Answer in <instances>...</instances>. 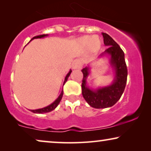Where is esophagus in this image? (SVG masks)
Instances as JSON below:
<instances>
[{
	"mask_svg": "<svg viewBox=\"0 0 151 151\" xmlns=\"http://www.w3.org/2000/svg\"><path fill=\"white\" fill-rule=\"evenodd\" d=\"M82 66V61L80 59H76L72 64V68L73 69H81Z\"/></svg>",
	"mask_w": 151,
	"mask_h": 151,
	"instance_id": "34e87169",
	"label": "esophagus"
}]
</instances>
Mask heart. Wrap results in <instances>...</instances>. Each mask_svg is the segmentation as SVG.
Wrapping results in <instances>:
<instances>
[{"mask_svg": "<svg viewBox=\"0 0 151 151\" xmlns=\"http://www.w3.org/2000/svg\"><path fill=\"white\" fill-rule=\"evenodd\" d=\"M79 42L82 46L84 47H89V48L93 51H97L100 48L101 42L98 40L96 36H84L80 38Z\"/></svg>", "mask_w": 151, "mask_h": 151, "instance_id": "1", "label": "heart"}]
</instances>
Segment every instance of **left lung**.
<instances>
[{
    "mask_svg": "<svg viewBox=\"0 0 151 151\" xmlns=\"http://www.w3.org/2000/svg\"><path fill=\"white\" fill-rule=\"evenodd\" d=\"M104 43L109 48L100 55H109L110 64L115 71V78L110 85L90 89L86 86V78L89 74V67L82 70L83 79L82 83V93L84 100L91 106L95 109H104L114 105L122 95L127 81V67L124 59V53L118 44L106 33H102Z\"/></svg>",
    "mask_w": 151,
    "mask_h": 151,
    "instance_id": "obj_1",
    "label": "left lung"
}]
</instances>
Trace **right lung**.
<instances>
[{"label":"right lung","instance_id":"obj_1","mask_svg":"<svg viewBox=\"0 0 151 151\" xmlns=\"http://www.w3.org/2000/svg\"><path fill=\"white\" fill-rule=\"evenodd\" d=\"M47 36H48V35H47V34L40 35V36H37L34 37V38H33L31 40H32L33 39H35V38H44V37ZM31 40H30V41H31ZM71 71H72L71 70H70L69 73H67V75L66 76L65 79V81H64L63 85L65 84V82L67 81L68 78L69 77V76H70V74H71ZM63 90L62 91L61 93H60V96H58V98L56 99V100H55L54 101V102H53L52 103V104H51L50 105H49V106H46V107H44V108H42V109H36V110H30V111H32V112L34 113H49V112H50V111L54 110V109L58 106V105L59 104L62 98H63Z\"/></svg>","mask_w":151,"mask_h":151}]
</instances>
